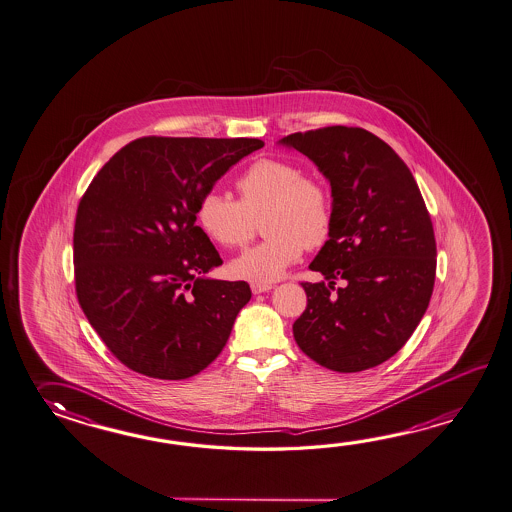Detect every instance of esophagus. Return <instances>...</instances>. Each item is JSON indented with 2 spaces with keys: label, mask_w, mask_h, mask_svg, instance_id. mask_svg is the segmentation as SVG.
Wrapping results in <instances>:
<instances>
[{
  "label": "esophagus",
  "mask_w": 512,
  "mask_h": 512,
  "mask_svg": "<svg viewBox=\"0 0 512 512\" xmlns=\"http://www.w3.org/2000/svg\"><path fill=\"white\" fill-rule=\"evenodd\" d=\"M272 288V284H257V282H251V292L255 293V295H259V293L270 292Z\"/></svg>",
  "instance_id": "34e87169"
}]
</instances>
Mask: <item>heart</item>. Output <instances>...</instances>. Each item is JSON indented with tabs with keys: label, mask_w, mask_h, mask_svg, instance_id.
I'll use <instances>...</instances> for the list:
<instances>
[{
	"label": "heart",
	"mask_w": 512,
	"mask_h": 512,
	"mask_svg": "<svg viewBox=\"0 0 512 512\" xmlns=\"http://www.w3.org/2000/svg\"><path fill=\"white\" fill-rule=\"evenodd\" d=\"M239 202L208 191L200 197L195 219L200 230L224 248H239L253 237L262 219L268 239L244 251L230 264L233 277L270 284L299 261L306 248H319L334 226V202L328 186L304 177L303 167L264 158L237 178Z\"/></svg>",
	"instance_id": "obj_1"
}]
</instances>
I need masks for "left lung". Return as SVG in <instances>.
I'll return each mask as SVG.
<instances>
[{"mask_svg": "<svg viewBox=\"0 0 512 512\" xmlns=\"http://www.w3.org/2000/svg\"><path fill=\"white\" fill-rule=\"evenodd\" d=\"M332 188L334 226L310 264L328 284L301 282L306 310L293 323L304 354L335 372H361L397 354L427 312L436 239L425 200L396 151L361 127L284 136ZM345 278L343 289L334 281Z\"/></svg>", "mask_w": 512, "mask_h": 512, "instance_id": "8db88e82", "label": "left lung"}]
</instances>
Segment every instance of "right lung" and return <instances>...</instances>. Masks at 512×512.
<instances>
[{
	"instance_id": "right-lung-1",
	"label": "right lung",
	"mask_w": 512,
	"mask_h": 512,
	"mask_svg": "<svg viewBox=\"0 0 512 512\" xmlns=\"http://www.w3.org/2000/svg\"><path fill=\"white\" fill-rule=\"evenodd\" d=\"M259 138L144 136L93 178L74 224L85 317L120 363L155 379L202 372L228 343L250 284L204 277L222 264L197 202Z\"/></svg>"
}]
</instances>
